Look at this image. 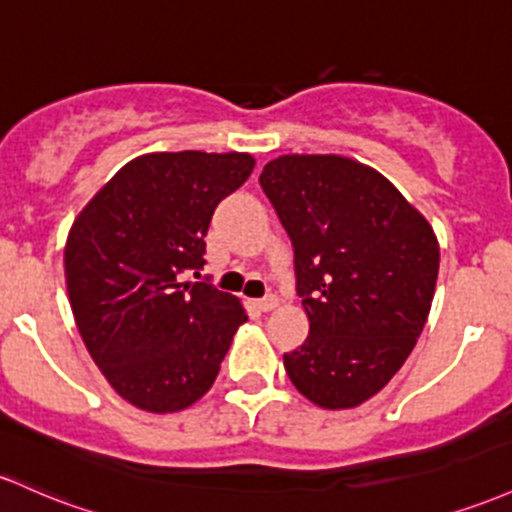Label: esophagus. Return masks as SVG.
<instances>
[{
    "label": "esophagus",
    "instance_id": "1",
    "mask_svg": "<svg viewBox=\"0 0 512 512\" xmlns=\"http://www.w3.org/2000/svg\"><path fill=\"white\" fill-rule=\"evenodd\" d=\"M279 306V299L274 294H269V296H265V299H260L257 301V308H260L262 313H269V311H274V308Z\"/></svg>",
    "mask_w": 512,
    "mask_h": 512
}]
</instances>
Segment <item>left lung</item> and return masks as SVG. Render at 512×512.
<instances>
[{
  "label": "left lung",
  "instance_id": "1",
  "mask_svg": "<svg viewBox=\"0 0 512 512\" xmlns=\"http://www.w3.org/2000/svg\"><path fill=\"white\" fill-rule=\"evenodd\" d=\"M260 187L294 247L308 338L284 355L291 384L320 408H355L403 367L428 320L440 245L372 167L340 155H282Z\"/></svg>",
  "mask_w": 512,
  "mask_h": 512
}]
</instances>
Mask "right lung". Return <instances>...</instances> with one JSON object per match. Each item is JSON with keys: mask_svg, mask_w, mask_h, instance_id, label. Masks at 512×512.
<instances>
[{"mask_svg": "<svg viewBox=\"0 0 512 512\" xmlns=\"http://www.w3.org/2000/svg\"><path fill=\"white\" fill-rule=\"evenodd\" d=\"M252 167L247 153L140 155L72 223L65 282L77 330L136 408L174 413L199 401L247 320L235 296L182 274L199 277L213 211Z\"/></svg>", "mask_w": 512, "mask_h": 512, "instance_id": "add662e5", "label": "right lung"}]
</instances>
